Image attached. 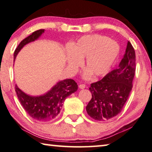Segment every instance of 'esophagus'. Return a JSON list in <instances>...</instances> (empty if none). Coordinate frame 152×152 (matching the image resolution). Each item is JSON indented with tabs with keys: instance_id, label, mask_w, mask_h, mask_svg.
Returning <instances> with one entry per match:
<instances>
[{
	"instance_id": "esophagus-1",
	"label": "esophagus",
	"mask_w": 152,
	"mask_h": 152,
	"mask_svg": "<svg viewBox=\"0 0 152 152\" xmlns=\"http://www.w3.org/2000/svg\"><path fill=\"white\" fill-rule=\"evenodd\" d=\"M79 88H80V89H84V88H86V85L85 84H80Z\"/></svg>"
}]
</instances>
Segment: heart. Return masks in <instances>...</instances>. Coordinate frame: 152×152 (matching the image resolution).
I'll use <instances>...</instances> for the list:
<instances>
[{"label":"heart","instance_id":"heart-1","mask_svg":"<svg viewBox=\"0 0 152 152\" xmlns=\"http://www.w3.org/2000/svg\"><path fill=\"white\" fill-rule=\"evenodd\" d=\"M67 64L76 69L81 65L86 57L85 66L88 70L84 74V78H89L92 73L96 76L106 74L115 61L120 52L115 41L104 36L86 35L81 37L70 47Z\"/></svg>","mask_w":152,"mask_h":152}]
</instances>
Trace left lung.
Segmentation results:
<instances>
[{
  "label": "left lung",
  "instance_id": "8db88e82",
  "mask_svg": "<svg viewBox=\"0 0 152 152\" xmlns=\"http://www.w3.org/2000/svg\"><path fill=\"white\" fill-rule=\"evenodd\" d=\"M135 71L136 54L128 41L118 67L90 84L92 97L86 107L88 114L95 120L104 121L120 114L132 90Z\"/></svg>",
  "mask_w": 152,
  "mask_h": 152
}]
</instances>
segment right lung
Masks as SVG:
<instances>
[{
  "label": "right lung",
  "instance_id": "right-lung-1",
  "mask_svg": "<svg viewBox=\"0 0 152 152\" xmlns=\"http://www.w3.org/2000/svg\"><path fill=\"white\" fill-rule=\"evenodd\" d=\"M45 32V29L37 30L24 38L14 52V60L20 50L27 44L34 42ZM78 90V85L72 79L58 82L48 92L41 96H33L24 93L17 85L15 91L24 109L30 117L40 122H48L56 118L60 112L64 100Z\"/></svg>",
  "mask_w": 152,
  "mask_h": 152
}]
</instances>
